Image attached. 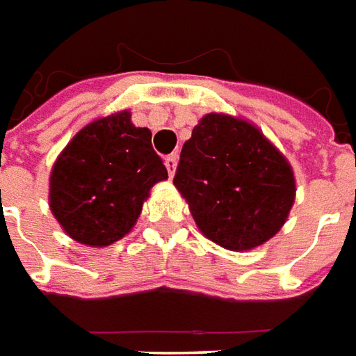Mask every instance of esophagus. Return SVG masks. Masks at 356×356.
Returning a JSON list of instances; mask_svg holds the SVG:
<instances>
[{"label": "esophagus", "mask_w": 356, "mask_h": 356, "mask_svg": "<svg viewBox=\"0 0 356 356\" xmlns=\"http://www.w3.org/2000/svg\"><path fill=\"white\" fill-rule=\"evenodd\" d=\"M165 165H166V170H168V174H170V176H174V172H176V165H178V153H172V155L165 157Z\"/></svg>", "instance_id": "esophagus-1"}]
</instances>
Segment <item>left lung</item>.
Listing matches in <instances>:
<instances>
[{
  "mask_svg": "<svg viewBox=\"0 0 356 356\" xmlns=\"http://www.w3.org/2000/svg\"><path fill=\"white\" fill-rule=\"evenodd\" d=\"M174 186L199 230L232 251L268 241L295 199L284 155L253 124L216 113L201 118L184 143Z\"/></svg>",
  "mask_w": 356,
  "mask_h": 356,
  "instance_id": "8db88e82",
  "label": "left lung"
}]
</instances>
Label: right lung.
I'll use <instances>...</instances> for the list:
<instances>
[{
    "label": "right lung",
    "instance_id": "right-lung-1",
    "mask_svg": "<svg viewBox=\"0 0 356 356\" xmlns=\"http://www.w3.org/2000/svg\"><path fill=\"white\" fill-rule=\"evenodd\" d=\"M147 128L122 111L82 128L53 166L49 207L70 238L111 245L140 216L153 184L166 180Z\"/></svg>",
    "mask_w": 356,
    "mask_h": 356
}]
</instances>
